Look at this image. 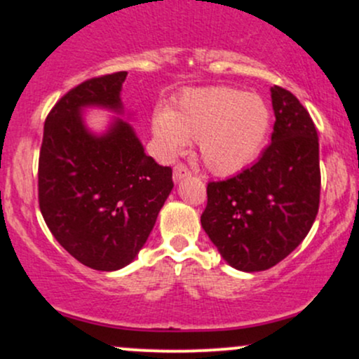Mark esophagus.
<instances>
[{
	"label": "esophagus",
	"instance_id": "1",
	"mask_svg": "<svg viewBox=\"0 0 359 359\" xmlns=\"http://www.w3.org/2000/svg\"><path fill=\"white\" fill-rule=\"evenodd\" d=\"M189 175H191V172H189V168L182 165V163H179V165L174 167V182L175 184L182 182V180L187 179Z\"/></svg>",
	"mask_w": 359,
	"mask_h": 359
}]
</instances>
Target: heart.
I'll return each instance as SVG.
<instances>
[{"label":"heart","instance_id":"heart-1","mask_svg":"<svg viewBox=\"0 0 359 359\" xmlns=\"http://www.w3.org/2000/svg\"><path fill=\"white\" fill-rule=\"evenodd\" d=\"M270 126L263 97L224 86L189 90L170 111H158L154 118L163 154L175 156L189 142H199L205 168L219 177L248 168L262 154Z\"/></svg>","mask_w":359,"mask_h":359}]
</instances>
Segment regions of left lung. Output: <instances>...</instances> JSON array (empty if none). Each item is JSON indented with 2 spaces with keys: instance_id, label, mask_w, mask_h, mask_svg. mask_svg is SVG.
I'll use <instances>...</instances> for the list:
<instances>
[{
  "instance_id": "1",
  "label": "left lung",
  "mask_w": 359,
  "mask_h": 359,
  "mask_svg": "<svg viewBox=\"0 0 359 359\" xmlns=\"http://www.w3.org/2000/svg\"><path fill=\"white\" fill-rule=\"evenodd\" d=\"M271 143L250 168L208 184L201 224L222 259L241 271H262L287 258L319 211V138L307 109L273 86Z\"/></svg>"
}]
</instances>
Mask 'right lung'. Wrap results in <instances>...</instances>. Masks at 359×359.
I'll return each instance as SVG.
<instances>
[{"instance_id": "1", "label": "right lung", "mask_w": 359, "mask_h": 359, "mask_svg": "<svg viewBox=\"0 0 359 359\" xmlns=\"http://www.w3.org/2000/svg\"><path fill=\"white\" fill-rule=\"evenodd\" d=\"M126 76L94 77L69 90L45 119L40 148L43 219L62 248L100 271L137 258L174 189L172 168L145 154L128 123L133 114L121 102ZM93 107L117 114L101 134L85 123Z\"/></svg>"}]
</instances>
